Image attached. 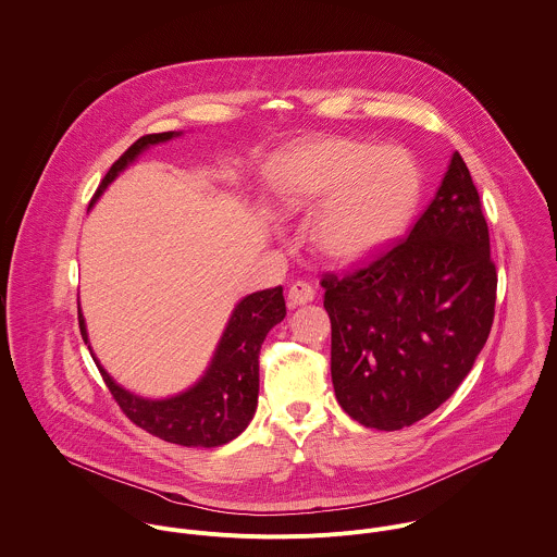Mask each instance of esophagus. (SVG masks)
Wrapping results in <instances>:
<instances>
[{"instance_id": "obj_1", "label": "esophagus", "mask_w": 557, "mask_h": 557, "mask_svg": "<svg viewBox=\"0 0 557 557\" xmlns=\"http://www.w3.org/2000/svg\"><path fill=\"white\" fill-rule=\"evenodd\" d=\"M313 298H315L313 287H311L309 283H302V281L294 283V285L289 287V292H287V300H289V305H292V307L309 305Z\"/></svg>"}]
</instances>
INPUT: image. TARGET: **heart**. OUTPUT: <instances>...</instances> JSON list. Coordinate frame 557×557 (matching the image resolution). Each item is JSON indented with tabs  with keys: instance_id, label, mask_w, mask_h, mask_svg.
Masks as SVG:
<instances>
[{
	"instance_id": "1",
	"label": "heart",
	"mask_w": 557,
	"mask_h": 557,
	"mask_svg": "<svg viewBox=\"0 0 557 557\" xmlns=\"http://www.w3.org/2000/svg\"><path fill=\"white\" fill-rule=\"evenodd\" d=\"M265 191L281 213L322 201L311 244L333 263H355L406 231L421 200V171L399 147L318 136L270 162Z\"/></svg>"
}]
</instances>
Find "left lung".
Segmentation results:
<instances>
[{
	"label": "left lung",
	"instance_id": "left-lung-1",
	"mask_svg": "<svg viewBox=\"0 0 557 557\" xmlns=\"http://www.w3.org/2000/svg\"><path fill=\"white\" fill-rule=\"evenodd\" d=\"M339 406L401 430L436 410L473 368L495 315L497 272L480 194L460 153L410 235L368 268L322 278Z\"/></svg>",
	"mask_w": 557,
	"mask_h": 557
}]
</instances>
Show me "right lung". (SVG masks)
<instances>
[{
	"instance_id": "obj_1",
	"label": "right lung",
	"mask_w": 557,
	"mask_h": 557,
	"mask_svg": "<svg viewBox=\"0 0 557 557\" xmlns=\"http://www.w3.org/2000/svg\"><path fill=\"white\" fill-rule=\"evenodd\" d=\"M182 132L149 134L136 140L108 171L97 189L90 207L108 186L132 166L147 149L180 138ZM283 287L263 289L244 296L213 350L209 366L202 375L169 397H145L121 386L99 363L90 348L86 320L79 309V331L84 344L101 371L108 388L123 408V412L143 430L162 441L184 447H220L239 436L255 417L259 397V350L270 333L285 318Z\"/></svg>"
}]
</instances>
